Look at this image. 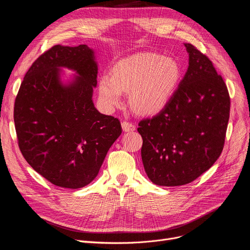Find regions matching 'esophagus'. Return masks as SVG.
Returning <instances> with one entry per match:
<instances>
[{"instance_id": "34e87169", "label": "esophagus", "mask_w": 250, "mask_h": 250, "mask_svg": "<svg viewBox=\"0 0 250 250\" xmlns=\"http://www.w3.org/2000/svg\"><path fill=\"white\" fill-rule=\"evenodd\" d=\"M122 127H123L125 132H134V130L136 129V126L133 124H130L128 122H123L122 123Z\"/></svg>"}]
</instances>
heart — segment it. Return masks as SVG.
Wrapping results in <instances>:
<instances>
[{
    "label": "heart",
    "instance_id": "1",
    "mask_svg": "<svg viewBox=\"0 0 250 250\" xmlns=\"http://www.w3.org/2000/svg\"><path fill=\"white\" fill-rule=\"evenodd\" d=\"M179 79L176 61L153 52H140L118 62L112 76L100 78L99 99L110 110L121 106L124 92H129L128 102L135 111L154 114L172 97Z\"/></svg>",
    "mask_w": 250,
    "mask_h": 250
}]
</instances>
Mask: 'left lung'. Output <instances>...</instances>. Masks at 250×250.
I'll list each match as a JSON object with an SVG mask.
<instances>
[{
    "label": "left lung",
    "instance_id": "left-lung-1",
    "mask_svg": "<svg viewBox=\"0 0 250 250\" xmlns=\"http://www.w3.org/2000/svg\"><path fill=\"white\" fill-rule=\"evenodd\" d=\"M188 68L165 107L141 121L143 165L157 186L178 187L198 178L220 157L230 113L225 82L212 62L185 43Z\"/></svg>",
    "mask_w": 250,
    "mask_h": 250
}]
</instances>
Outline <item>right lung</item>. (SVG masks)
I'll return each instance as SVG.
<instances>
[{
	"label": "right lung",
	"instance_id": "obj_1",
	"mask_svg": "<svg viewBox=\"0 0 250 250\" xmlns=\"http://www.w3.org/2000/svg\"><path fill=\"white\" fill-rule=\"evenodd\" d=\"M97 73L93 48L58 44L32 63L20 86L14 106L20 151L57 187L89 185L122 134L120 121L94 106Z\"/></svg>",
	"mask_w": 250,
	"mask_h": 250
}]
</instances>
